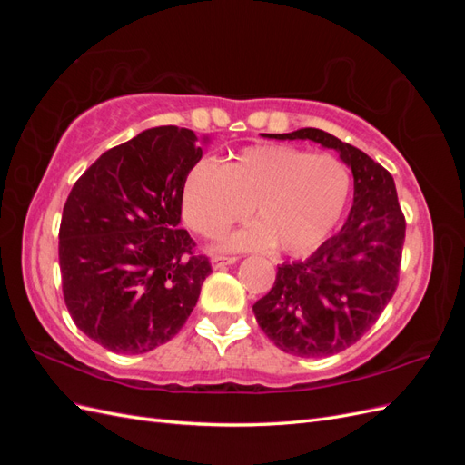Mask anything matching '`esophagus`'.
Here are the masks:
<instances>
[{
  "instance_id": "esophagus-1",
  "label": "esophagus",
  "mask_w": 465,
  "mask_h": 465,
  "mask_svg": "<svg viewBox=\"0 0 465 465\" xmlns=\"http://www.w3.org/2000/svg\"><path fill=\"white\" fill-rule=\"evenodd\" d=\"M236 260H238L236 256H213V260H211V265H213L215 270H221V267L231 265V263H234Z\"/></svg>"
}]
</instances>
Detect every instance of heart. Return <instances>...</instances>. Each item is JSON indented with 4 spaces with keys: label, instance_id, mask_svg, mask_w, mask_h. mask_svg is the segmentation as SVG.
I'll use <instances>...</instances> for the list:
<instances>
[{
    "label": "heart",
    "instance_id": "1",
    "mask_svg": "<svg viewBox=\"0 0 465 465\" xmlns=\"http://www.w3.org/2000/svg\"><path fill=\"white\" fill-rule=\"evenodd\" d=\"M351 195V173L333 154L287 145L246 147L215 166L193 164L182 182V217L215 238L250 215L248 227L223 241L227 250L277 246L301 256L320 246L340 223Z\"/></svg>",
    "mask_w": 465,
    "mask_h": 465
}]
</instances>
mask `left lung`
Segmentation results:
<instances>
[{"label": "left lung", "mask_w": 465, "mask_h": 465, "mask_svg": "<svg viewBox=\"0 0 465 465\" xmlns=\"http://www.w3.org/2000/svg\"><path fill=\"white\" fill-rule=\"evenodd\" d=\"M263 137L311 139L335 149L353 173V207L343 229L304 262L279 265L272 291L254 304L260 328L281 351L330 357L357 343L396 292L405 238L396 184L382 164L328 132Z\"/></svg>", "instance_id": "1"}]
</instances>
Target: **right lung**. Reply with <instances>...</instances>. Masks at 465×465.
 I'll return each mask as SVG.
<instances>
[{
    "label": "right lung",
    "mask_w": 465,
    "mask_h": 465,
    "mask_svg": "<svg viewBox=\"0 0 465 465\" xmlns=\"http://www.w3.org/2000/svg\"><path fill=\"white\" fill-rule=\"evenodd\" d=\"M192 130L159 125L103 153L75 182L60 224L64 301L112 353L139 355L184 326L207 256L180 229L182 182L202 159Z\"/></svg>",
    "instance_id": "right-lung-1"
}]
</instances>
